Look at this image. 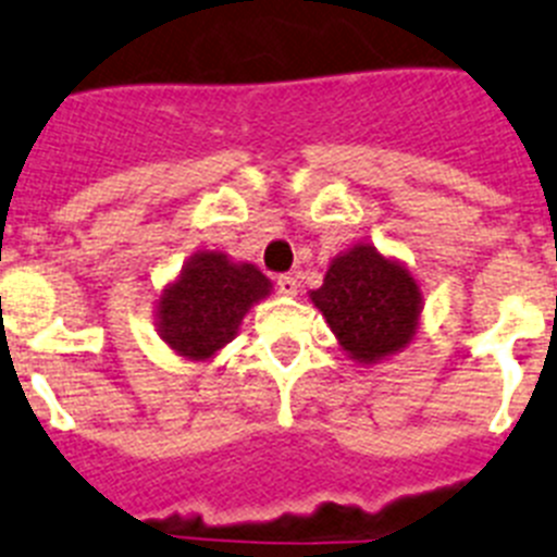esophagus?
Segmentation results:
<instances>
[{"instance_id": "esophagus-1", "label": "esophagus", "mask_w": 557, "mask_h": 557, "mask_svg": "<svg viewBox=\"0 0 557 557\" xmlns=\"http://www.w3.org/2000/svg\"><path fill=\"white\" fill-rule=\"evenodd\" d=\"M275 287H278V293H282V295H298V282H295V278L289 273L278 275V282H275Z\"/></svg>"}]
</instances>
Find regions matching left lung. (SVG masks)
Masks as SVG:
<instances>
[{"label": "left lung", "mask_w": 557, "mask_h": 557, "mask_svg": "<svg viewBox=\"0 0 557 557\" xmlns=\"http://www.w3.org/2000/svg\"><path fill=\"white\" fill-rule=\"evenodd\" d=\"M339 348L362 366L401 351L421 323L424 295L401 262L359 243L334 256L323 287L309 293Z\"/></svg>", "instance_id": "obj_1"}]
</instances>
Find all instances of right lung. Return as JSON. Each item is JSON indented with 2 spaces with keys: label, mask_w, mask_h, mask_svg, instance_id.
Listing matches in <instances>:
<instances>
[{
  "label": "right lung",
  "mask_w": 557,
  "mask_h": 557,
  "mask_svg": "<svg viewBox=\"0 0 557 557\" xmlns=\"http://www.w3.org/2000/svg\"><path fill=\"white\" fill-rule=\"evenodd\" d=\"M273 284L256 264L231 262L220 250H200L159 295V334L178 357L206 362L236 337L253 304Z\"/></svg>",
  "instance_id": "obj_1"
}]
</instances>
